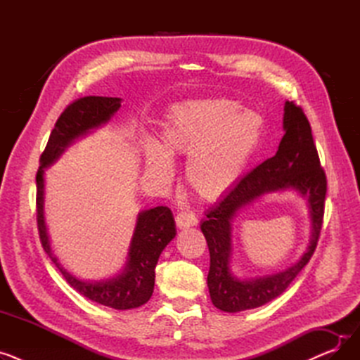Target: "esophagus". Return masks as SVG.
Here are the masks:
<instances>
[{
	"label": "esophagus",
	"instance_id": "1",
	"mask_svg": "<svg viewBox=\"0 0 360 360\" xmlns=\"http://www.w3.org/2000/svg\"><path fill=\"white\" fill-rule=\"evenodd\" d=\"M176 226L178 229H188L191 228V226H195L198 223V219L195 217V214L190 213V212H181L176 217Z\"/></svg>",
	"mask_w": 360,
	"mask_h": 360
}]
</instances>
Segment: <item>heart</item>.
Returning a JSON list of instances; mask_svg holds the SVG:
<instances>
[{"mask_svg": "<svg viewBox=\"0 0 360 360\" xmlns=\"http://www.w3.org/2000/svg\"><path fill=\"white\" fill-rule=\"evenodd\" d=\"M258 113L228 99H197L176 105L162 125L160 143L143 146L146 174L160 185L174 179V158L188 156L185 176L194 194L217 200L247 172L262 140Z\"/></svg>", "mask_w": 360, "mask_h": 360, "instance_id": "heart-1", "label": "heart"}]
</instances>
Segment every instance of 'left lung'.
Instances as JSON below:
<instances>
[{
	"instance_id": "8db88e82",
	"label": "left lung",
	"mask_w": 360,
	"mask_h": 360,
	"mask_svg": "<svg viewBox=\"0 0 360 360\" xmlns=\"http://www.w3.org/2000/svg\"><path fill=\"white\" fill-rule=\"evenodd\" d=\"M283 136L277 153L239 179L205 213L200 228L210 251L207 276L213 305L224 312L254 309L269 304L285 292L311 259L324 217L327 179L319 165L311 125L299 106L286 101L283 115ZM293 191L306 200L311 220L307 251L286 271L240 279L231 271V223L237 213L264 195Z\"/></svg>"
}]
</instances>
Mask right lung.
Listing matches in <instances>:
<instances>
[{
    "instance_id": "right-lung-1",
    "label": "right lung",
    "mask_w": 360,
    "mask_h": 360,
    "mask_svg": "<svg viewBox=\"0 0 360 360\" xmlns=\"http://www.w3.org/2000/svg\"><path fill=\"white\" fill-rule=\"evenodd\" d=\"M121 98L87 96L65 108L56 121L41 156V166L36 174V202L37 228H39L42 247L68 285L93 302L125 311L144 305L153 293L156 264L166 245L176 235L172 212L163 205L140 212L122 270L113 277L103 280L79 278L63 266L52 251L45 219V170L58 160L72 143L108 124L121 108Z\"/></svg>"
}]
</instances>
